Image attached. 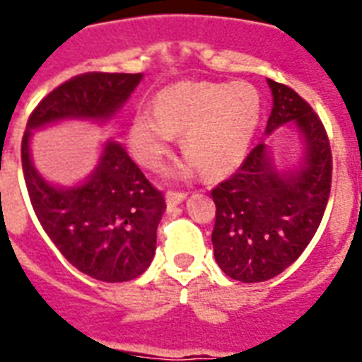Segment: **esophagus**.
I'll return each instance as SVG.
<instances>
[{"label":"esophagus","instance_id":"esophagus-1","mask_svg":"<svg viewBox=\"0 0 362 362\" xmlns=\"http://www.w3.org/2000/svg\"><path fill=\"white\" fill-rule=\"evenodd\" d=\"M186 192H167V204L169 206H176L178 203H182L186 199Z\"/></svg>","mask_w":362,"mask_h":362}]
</instances>
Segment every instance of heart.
<instances>
[{"label": "heart", "mask_w": 362, "mask_h": 362, "mask_svg": "<svg viewBox=\"0 0 362 362\" xmlns=\"http://www.w3.org/2000/svg\"><path fill=\"white\" fill-rule=\"evenodd\" d=\"M261 112L263 99L250 82H182L159 92L156 110H136L131 150L146 169L159 170L175 133H184L189 167L197 163L206 176L227 175L246 158Z\"/></svg>", "instance_id": "heart-1"}]
</instances>
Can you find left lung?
<instances>
[{"instance_id": "1", "label": "left lung", "mask_w": 362, "mask_h": 362, "mask_svg": "<svg viewBox=\"0 0 362 362\" xmlns=\"http://www.w3.org/2000/svg\"><path fill=\"white\" fill-rule=\"evenodd\" d=\"M272 112L267 133L293 122L306 136V165L284 178L267 146L252 148L235 175L212 189L214 257L229 278L244 284L274 278L314 238L331 195L332 153L325 125L293 88L270 81Z\"/></svg>"}]
</instances>
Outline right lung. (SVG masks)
Returning <instances> with one entry per match:
<instances>
[{
	"mask_svg": "<svg viewBox=\"0 0 362 362\" xmlns=\"http://www.w3.org/2000/svg\"><path fill=\"white\" fill-rule=\"evenodd\" d=\"M141 78V73L99 71L73 76L39 101L22 136V170L37 220L73 267L101 281H129L152 263L167 209L163 193L116 142L105 146L84 186H48L31 165L30 129L64 118H109Z\"/></svg>",
	"mask_w": 362,
	"mask_h": 362,
	"instance_id": "1",
	"label": "right lung"
}]
</instances>
